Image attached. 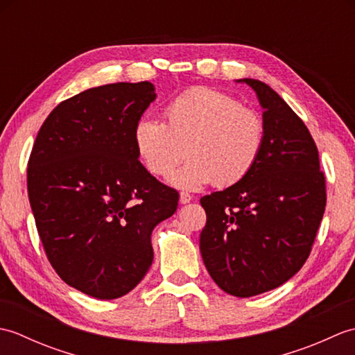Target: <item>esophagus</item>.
I'll list each match as a JSON object with an SVG mask.
<instances>
[{
	"instance_id": "34e87169",
	"label": "esophagus",
	"mask_w": 355,
	"mask_h": 355,
	"mask_svg": "<svg viewBox=\"0 0 355 355\" xmlns=\"http://www.w3.org/2000/svg\"><path fill=\"white\" fill-rule=\"evenodd\" d=\"M191 201H192L191 193H187V192L180 193V202H182V205H187V202H191Z\"/></svg>"
}]
</instances>
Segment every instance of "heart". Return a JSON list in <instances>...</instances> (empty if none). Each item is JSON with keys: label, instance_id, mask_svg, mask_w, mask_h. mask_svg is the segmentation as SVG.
Here are the masks:
<instances>
[{"label": "heart", "instance_id": "b5f03b06", "mask_svg": "<svg viewBox=\"0 0 355 355\" xmlns=\"http://www.w3.org/2000/svg\"><path fill=\"white\" fill-rule=\"evenodd\" d=\"M166 123L141 117L134 128V145L148 172L164 177L186 153V163L169 175L182 189L212 183H239L258 163L266 145V123L259 112L225 93L197 87L164 108Z\"/></svg>", "mask_w": 355, "mask_h": 355}]
</instances>
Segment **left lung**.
<instances>
[{
    "label": "left lung",
    "mask_w": 355,
    "mask_h": 355,
    "mask_svg": "<svg viewBox=\"0 0 355 355\" xmlns=\"http://www.w3.org/2000/svg\"><path fill=\"white\" fill-rule=\"evenodd\" d=\"M263 108L266 145L252 172L200 200V250L215 284L236 297L276 288L302 268L327 206L319 150L296 112L267 84L243 79Z\"/></svg>",
    "instance_id": "obj_1"
}]
</instances>
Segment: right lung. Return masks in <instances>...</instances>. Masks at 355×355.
Returning <instances> with one entry per match:
<instances>
[{"label":"right lung","instance_id":"right-lung-1","mask_svg":"<svg viewBox=\"0 0 355 355\" xmlns=\"http://www.w3.org/2000/svg\"><path fill=\"white\" fill-rule=\"evenodd\" d=\"M155 99L150 82H117L61 102L27 168L44 252L59 277L96 299L130 293L154 259L150 233L180 195L139 162L134 128Z\"/></svg>","mask_w":355,"mask_h":355}]
</instances>
